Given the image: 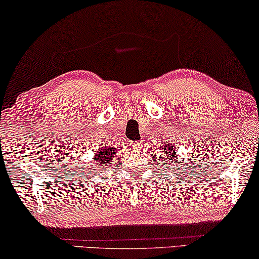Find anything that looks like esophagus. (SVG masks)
Returning <instances> with one entry per match:
<instances>
[{
    "mask_svg": "<svg viewBox=\"0 0 259 259\" xmlns=\"http://www.w3.org/2000/svg\"><path fill=\"white\" fill-rule=\"evenodd\" d=\"M132 146H133L134 148H137V149H140V148L143 147V143H142L141 141H135V142L132 143Z\"/></svg>",
    "mask_w": 259,
    "mask_h": 259,
    "instance_id": "34e87169",
    "label": "esophagus"
}]
</instances>
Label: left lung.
I'll list each match as a JSON object with an SVG mask.
<instances>
[{
	"instance_id": "left-lung-1",
	"label": "left lung",
	"mask_w": 259,
	"mask_h": 259,
	"mask_svg": "<svg viewBox=\"0 0 259 259\" xmlns=\"http://www.w3.org/2000/svg\"><path fill=\"white\" fill-rule=\"evenodd\" d=\"M178 148H179V145L175 142H166L165 145H162V147H160L159 158L164 159L163 164L172 165V163H175V160H178ZM173 166H175V165H173Z\"/></svg>"
}]
</instances>
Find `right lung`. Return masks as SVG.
Masks as SVG:
<instances>
[{
    "instance_id": "1",
    "label": "right lung",
    "mask_w": 259,
    "mask_h": 259,
    "mask_svg": "<svg viewBox=\"0 0 259 259\" xmlns=\"http://www.w3.org/2000/svg\"><path fill=\"white\" fill-rule=\"evenodd\" d=\"M119 149L116 147L111 146H101L99 149L94 151V163L95 166H103V165H108L112 162L114 156L118 154Z\"/></svg>"
}]
</instances>
